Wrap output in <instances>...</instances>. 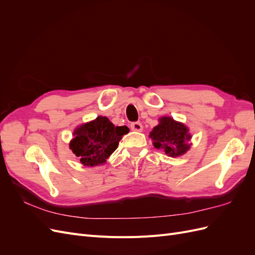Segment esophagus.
Masks as SVG:
<instances>
[{
    "instance_id": "esophagus-1",
    "label": "esophagus",
    "mask_w": 255,
    "mask_h": 255,
    "mask_svg": "<svg viewBox=\"0 0 255 255\" xmlns=\"http://www.w3.org/2000/svg\"><path fill=\"white\" fill-rule=\"evenodd\" d=\"M130 128H132L133 130H136V132H141L142 125L140 122H133V123H130Z\"/></svg>"
}]
</instances>
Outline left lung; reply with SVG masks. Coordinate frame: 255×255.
I'll return each mask as SVG.
<instances>
[{
    "mask_svg": "<svg viewBox=\"0 0 255 255\" xmlns=\"http://www.w3.org/2000/svg\"><path fill=\"white\" fill-rule=\"evenodd\" d=\"M150 137L156 149H164L170 156L182 155L190 148L188 128L170 117L160 118L159 125L153 128Z\"/></svg>",
    "mask_w": 255,
    "mask_h": 255,
    "instance_id": "1",
    "label": "left lung"
}]
</instances>
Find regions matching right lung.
<instances>
[{"instance_id": "add662e5", "label": "right lung", "mask_w": 255, "mask_h": 255, "mask_svg": "<svg viewBox=\"0 0 255 255\" xmlns=\"http://www.w3.org/2000/svg\"><path fill=\"white\" fill-rule=\"evenodd\" d=\"M128 133V127H115L106 117L96 120L75 129L70 149L85 166L103 164L117 149L122 136Z\"/></svg>"}]
</instances>
